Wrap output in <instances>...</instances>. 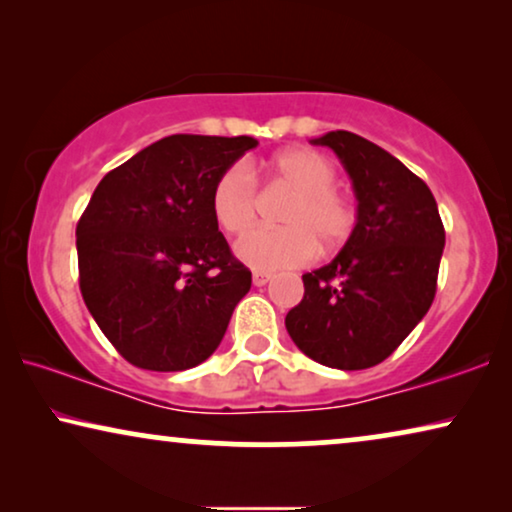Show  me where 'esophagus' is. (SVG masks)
I'll return each instance as SVG.
<instances>
[{"instance_id":"esophagus-1","label":"esophagus","mask_w":512,"mask_h":512,"mask_svg":"<svg viewBox=\"0 0 512 512\" xmlns=\"http://www.w3.org/2000/svg\"><path fill=\"white\" fill-rule=\"evenodd\" d=\"M251 282H254V286H265L270 282V272L254 270V275H251Z\"/></svg>"}]
</instances>
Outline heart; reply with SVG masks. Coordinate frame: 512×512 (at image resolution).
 I'll return each instance as SVG.
<instances>
[{
    "mask_svg": "<svg viewBox=\"0 0 512 512\" xmlns=\"http://www.w3.org/2000/svg\"><path fill=\"white\" fill-rule=\"evenodd\" d=\"M270 177L293 198L279 214L284 228L251 230L235 244L242 263L256 270L296 268L317 254H333L356 228L354 202L338 188L333 163L310 149H291L268 163ZM258 186L254 172L237 163L223 170L212 188V214L230 235H240L256 219Z\"/></svg>",
    "mask_w": 512,
    "mask_h": 512,
    "instance_id": "obj_1",
    "label": "heart"
}]
</instances>
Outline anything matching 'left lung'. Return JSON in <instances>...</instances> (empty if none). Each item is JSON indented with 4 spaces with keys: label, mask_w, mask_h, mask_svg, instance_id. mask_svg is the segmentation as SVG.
<instances>
[{
    "label": "left lung",
    "mask_w": 512,
    "mask_h": 512,
    "mask_svg": "<svg viewBox=\"0 0 512 512\" xmlns=\"http://www.w3.org/2000/svg\"><path fill=\"white\" fill-rule=\"evenodd\" d=\"M310 142L345 165L359 202L356 228L331 263L303 275L305 296L284 324L321 366L373 368L429 312L445 228L429 186L389 151L347 130Z\"/></svg>",
    "instance_id": "1"
}]
</instances>
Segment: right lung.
<instances>
[{
    "mask_svg": "<svg viewBox=\"0 0 512 512\" xmlns=\"http://www.w3.org/2000/svg\"><path fill=\"white\" fill-rule=\"evenodd\" d=\"M256 144L244 135H170L97 184L76 226L79 286L132 366L188 370L221 345L251 272L219 233L212 188Z\"/></svg>",
    "mask_w": 512,
    "mask_h": 512,
    "instance_id": "obj_1",
    "label": "right lung"
}]
</instances>
